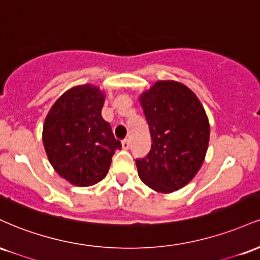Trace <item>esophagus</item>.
<instances>
[{
  "mask_svg": "<svg viewBox=\"0 0 260 260\" xmlns=\"http://www.w3.org/2000/svg\"><path fill=\"white\" fill-rule=\"evenodd\" d=\"M122 148H123L124 150H128V149H129V140L128 139L122 140Z\"/></svg>",
  "mask_w": 260,
  "mask_h": 260,
  "instance_id": "esophagus-1",
  "label": "esophagus"
}]
</instances>
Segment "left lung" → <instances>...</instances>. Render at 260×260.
<instances>
[{"label": "left lung", "instance_id": "left-lung-1", "mask_svg": "<svg viewBox=\"0 0 260 260\" xmlns=\"http://www.w3.org/2000/svg\"><path fill=\"white\" fill-rule=\"evenodd\" d=\"M151 137V149L137 159L143 183L159 193L184 187L202 168L210 126L197 95L175 80H159L139 96Z\"/></svg>", "mask_w": 260, "mask_h": 260}]
</instances>
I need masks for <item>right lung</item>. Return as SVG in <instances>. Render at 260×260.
Here are the masks:
<instances>
[{
  "mask_svg": "<svg viewBox=\"0 0 260 260\" xmlns=\"http://www.w3.org/2000/svg\"><path fill=\"white\" fill-rule=\"evenodd\" d=\"M104 101L105 94L98 86H74L58 98L45 118L43 143L50 164L73 186L103 180L112 155L122 147L101 116Z\"/></svg>",
  "mask_w": 260,
  "mask_h": 260,
  "instance_id": "right-lung-1",
  "label": "right lung"
}]
</instances>
